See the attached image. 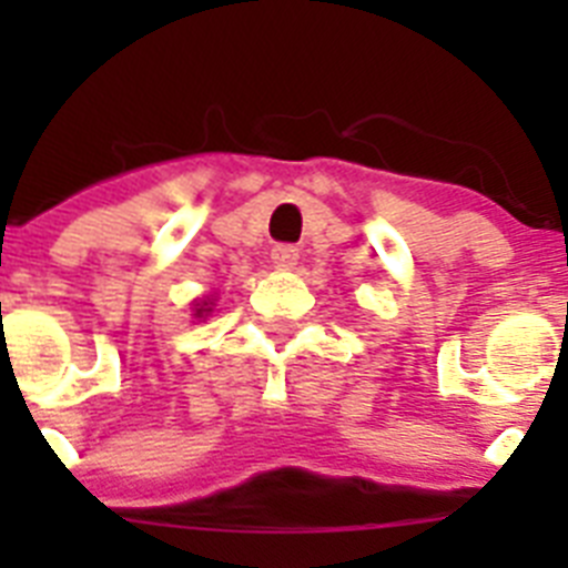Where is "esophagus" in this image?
Wrapping results in <instances>:
<instances>
[{
  "label": "esophagus",
  "mask_w": 568,
  "mask_h": 568,
  "mask_svg": "<svg viewBox=\"0 0 568 568\" xmlns=\"http://www.w3.org/2000/svg\"><path fill=\"white\" fill-rule=\"evenodd\" d=\"M270 258H273L275 270H293L298 264V250L293 244H275Z\"/></svg>",
  "instance_id": "obj_1"
}]
</instances>
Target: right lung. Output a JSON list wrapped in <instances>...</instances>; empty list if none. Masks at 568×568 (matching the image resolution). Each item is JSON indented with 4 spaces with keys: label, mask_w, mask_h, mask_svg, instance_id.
<instances>
[{
    "label": "right lung",
    "mask_w": 568,
    "mask_h": 568,
    "mask_svg": "<svg viewBox=\"0 0 568 568\" xmlns=\"http://www.w3.org/2000/svg\"><path fill=\"white\" fill-rule=\"evenodd\" d=\"M204 313V310H195V315H202Z\"/></svg>",
    "instance_id": "add662e5"
}]
</instances>
